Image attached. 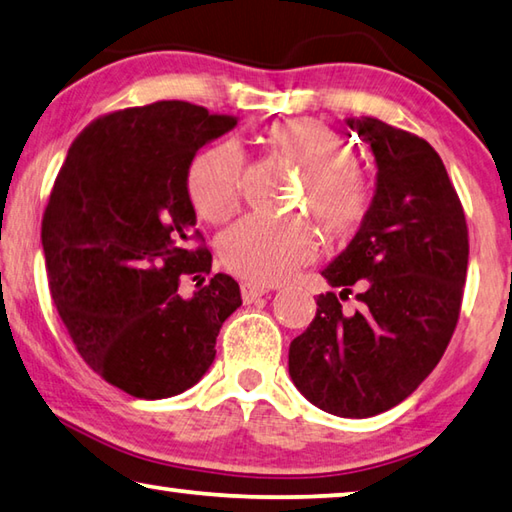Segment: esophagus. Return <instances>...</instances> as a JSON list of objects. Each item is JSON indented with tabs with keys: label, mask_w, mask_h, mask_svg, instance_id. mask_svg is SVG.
<instances>
[{
	"label": "esophagus",
	"mask_w": 512,
	"mask_h": 512,
	"mask_svg": "<svg viewBox=\"0 0 512 512\" xmlns=\"http://www.w3.org/2000/svg\"><path fill=\"white\" fill-rule=\"evenodd\" d=\"M240 292H242V299L249 303L258 297H263V294L270 292V288H265V285H256V283H242Z\"/></svg>",
	"instance_id": "1"
}]
</instances>
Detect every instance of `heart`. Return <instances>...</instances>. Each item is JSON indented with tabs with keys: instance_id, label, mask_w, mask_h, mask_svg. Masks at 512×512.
Masks as SVG:
<instances>
[{
	"instance_id": "1",
	"label": "heart",
	"mask_w": 512,
	"mask_h": 512,
	"mask_svg": "<svg viewBox=\"0 0 512 512\" xmlns=\"http://www.w3.org/2000/svg\"><path fill=\"white\" fill-rule=\"evenodd\" d=\"M263 143L274 155L303 170L301 204L328 236L353 233L369 211V186L351 161V148L315 119L272 123ZM193 209L209 222H224L236 213L242 193V152L236 143H215L193 159L186 177ZM222 263L256 283H276L315 251L310 227L297 218H249L233 224L220 238Z\"/></svg>"
}]
</instances>
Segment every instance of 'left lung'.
<instances>
[{"instance_id":"8db88e82","label":"left lung","mask_w":512,"mask_h":512,"mask_svg":"<svg viewBox=\"0 0 512 512\" xmlns=\"http://www.w3.org/2000/svg\"><path fill=\"white\" fill-rule=\"evenodd\" d=\"M375 157V193L360 229L321 276L342 288L290 344V378L312 405L369 418L400 405L441 362L459 321L468 224L438 152L371 116L346 119ZM353 284L361 310L346 316Z\"/></svg>"}]
</instances>
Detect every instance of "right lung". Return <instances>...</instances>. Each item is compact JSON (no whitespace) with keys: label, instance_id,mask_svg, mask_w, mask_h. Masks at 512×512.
I'll return each mask as SVG.
<instances>
[{"label":"right lung","instance_id":"right-lung-1","mask_svg":"<svg viewBox=\"0 0 512 512\" xmlns=\"http://www.w3.org/2000/svg\"><path fill=\"white\" fill-rule=\"evenodd\" d=\"M236 123L184 101L112 112L80 132L53 184L42 218L53 303L80 357L134 398L200 382L224 319L242 306L229 274L179 292L182 274L211 272L209 251L191 249L188 168Z\"/></svg>","mask_w":512,"mask_h":512}]
</instances>
